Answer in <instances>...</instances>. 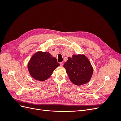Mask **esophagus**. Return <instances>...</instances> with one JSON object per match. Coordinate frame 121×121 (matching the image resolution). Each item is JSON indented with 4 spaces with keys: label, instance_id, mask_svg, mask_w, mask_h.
<instances>
[{
    "label": "esophagus",
    "instance_id": "obj_1",
    "mask_svg": "<svg viewBox=\"0 0 121 121\" xmlns=\"http://www.w3.org/2000/svg\"><path fill=\"white\" fill-rule=\"evenodd\" d=\"M64 65V62H60V65L61 67H63Z\"/></svg>",
    "mask_w": 121,
    "mask_h": 121
}]
</instances>
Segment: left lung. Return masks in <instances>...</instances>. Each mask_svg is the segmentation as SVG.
<instances>
[{
	"label": "left lung",
	"mask_w": 121,
	"mask_h": 121,
	"mask_svg": "<svg viewBox=\"0 0 121 121\" xmlns=\"http://www.w3.org/2000/svg\"><path fill=\"white\" fill-rule=\"evenodd\" d=\"M64 67L71 81L77 86L88 82L93 72L89 60L84 54L73 55L72 57H69Z\"/></svg>",
	"instance_id": "obj_1"
}]
</instances>
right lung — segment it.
Listing matches in <instances>:
<instances>
[{
    "mask_svg": "<svg viewBox=\"0 0 121 121\" xmlns=\"http://www.w3.org/2000/svg\"><path fill=\"white\" fill-rule=\"evenodd\" d=\"M60 64L49 52H38L32 56L28 65L30 75L38 81H45L50 77Z\"/></svg>",
    "mask_w": 121,
    "mask_h": 121,
    "instance_id": "right-lung-1",
    "label": "right lung"
}]
</instances>
